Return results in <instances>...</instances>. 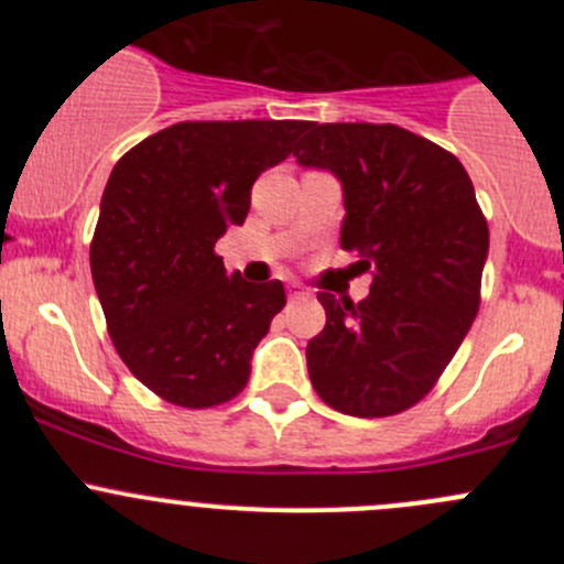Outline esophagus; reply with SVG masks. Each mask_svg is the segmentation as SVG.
Segmentation results:
<instances>
[{"label":"esophagus","instance_id":"34e87169","mask_svg":"<svg viewBox=\"0 0 564 564\" xmlns=\"http://www.w3.org/2000/svg\"><path fill=\"white\" fill-rule=\"evenodd\" d=\"M289 300H292V303H300V300H305V292H303V286H300V283H292V286H289Z\"/></svg>","mask_w":564,"mask_h":564}]
</instances>
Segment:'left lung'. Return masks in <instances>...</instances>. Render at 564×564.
Here are the masks:
<instances>
[{"mask_svg":"<svg viewBox=\"0 0 564 564\" xmlns=\"http://www.w3.org/2000/svg\"><path fill=\"white\" fill-rule=\"evenodd\" d=\"M294 155L344 182L340 248L373 270L360 303L318 292L327 324L305 349L314 390L351 417L406 412L440 382L480 308L488 224L469 174L398 124L308 122Z\"/></svg>","mask_w":564,"mask_h":564,"instance_id":"8db88e82","label":"left lung"}]
</instances>
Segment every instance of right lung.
Masks as SVG:
<instances>
[{
    "instance_id": "obj_1",
    "label": "right lung",
    "mask_w": 564,
    "mask_h": 564,
    "mask_svg": "<svg viewBox=\"0 0 564 564\" xmlns=\"http://www.w3.org/2000/svg\"><path fill=\"white\" fill-rule=\"evenodd\" d=\"M308 122H176L124 152L100 202L89 264L108 335L158 398L209 409L240 395L250 355L286 305L281 281L226 275L215 242L246 224L250 187Z\"/></svg>"
}]
</instances>
